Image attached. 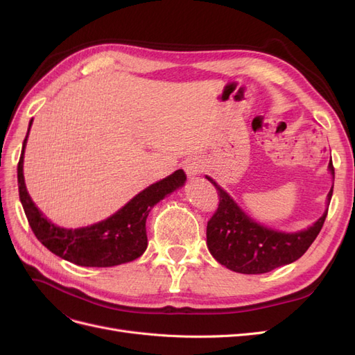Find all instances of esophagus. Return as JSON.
Returning a JSON list of instances; mask_svg holds the SVG:
<instances>
[{
	"mask_svg": "<svg viewBox=\"0 0 355 355\" xmlns=\"http://www.w3.org/2000/svg\"><path fill=\"white\" fill-rule=\"evenodd\" d=\"M184 168H185L188 176H197V175H200L201 171L204 170V164H202L201 159L192 158V159H188V161H187Z\"/></svg>",
	"mask_w": 355,
	"mask_h": 355,
	"instance_id": "1",
	"label": "esophagus"
}]
</instances>
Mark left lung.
Masks as SVG:
<instances>
[{
  "label": "left lung",
  "mask_w": 355,
  "mask_h": 355,
  "mask_svg": "<svg viewBox=\"0 0 355 355\" xmlns=\"http://www.w3.org/2000/svg\"><path fill=\"white\" fill-rule=\"evenodd\" d=\"M329 170L335 179L330 159ZM219 196V206L207 222V247L220 265L241 274H265L278 266L292 263L302 256L317 239L327 216L323 213L313 227L299 232H280L254 222L237 206L227 191L211 178ZM333 187L327 196V204Z\"/></svg>",
  "instance_id": "8db88e82"
}]
</instances>
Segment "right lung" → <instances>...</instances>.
Wrapping results in <instances>:
<instances>
[{"label":"right lung","instance_id":"obj_1","mask_svg":"<svg viewBox=\"0 0 355 355\" xmlns=\"http://www.w3.org/2000/svg\"><path fill=\"white\" fill-rule=\"evenodd\" d=\"M32 120L29 121V128ZM29 133V130H28ZM28 133L17 164L19 197L31 230L42 245L62 259L80 266H115L132 262L146 250V218L155 204L185 184L184 170L153 184L128 201L111 218L85 228L65 230L51 223L31 200L24 178V154Z\"/></svg>","mask_w":355,"mask_h":355}]
</instances>
